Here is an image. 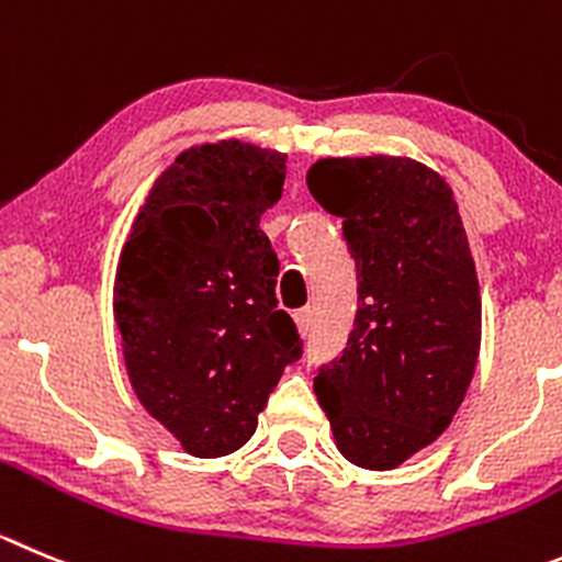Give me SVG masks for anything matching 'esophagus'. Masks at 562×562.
Listing matches in <instances>:
<instances>
[{
	"mask_svg": "<svg viewBox=\"0 0 562 562\" xmlns=\"http://www.w3.org/2000/svg\"><path fill=\"white\" fill-rule=\"evenodd\" d=\"M293 318H296L299 333H302V335L311 333V324H313V311H311V307H299V311L293 313Z\"/></svg>",
	"mask_w": 562,
	"mask_h": 562,
	"instance_id": "1",
	"label": "esophagus"
}]
</instances>
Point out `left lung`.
Returning <instances> with one entry per match:
<instances>
[{
	"mask_svg": "<svg viewBox=\"0 0 562 562\" xmlns=\"http://www.w3.org/2000/svg\"><path fill=\"white\" fill-rule=\"evenodd\" d=\"M307 188L344 218L358 313L316 396L349 463L387 471L458 413L480 355V282L443 177L411 157H327Z\"/></svg>",
	"mask_w": 562,
	"mask_h": 562,
	"instance_id": "1",
	"label": "left lung"
}]
</instances>
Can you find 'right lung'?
<instances>
[{
  "label": "right lung",
  "instance_id": "add662e5",
  "mask_svg": "<svg viewBox=\"0 0 562 562\" xmlns=\"http://www.w3.org/2000/svg\"><path fill=\"white\" fill-rule=\"evenodd\" d=\"M282 180L280 151L193 146L157 177L124 244L113 307L130 382L196 458L244 447L285 366L302 358L260 229Z\"/></svg>",
  "mask_w": 562,
  "mask_h": 562
}]
</instances>
